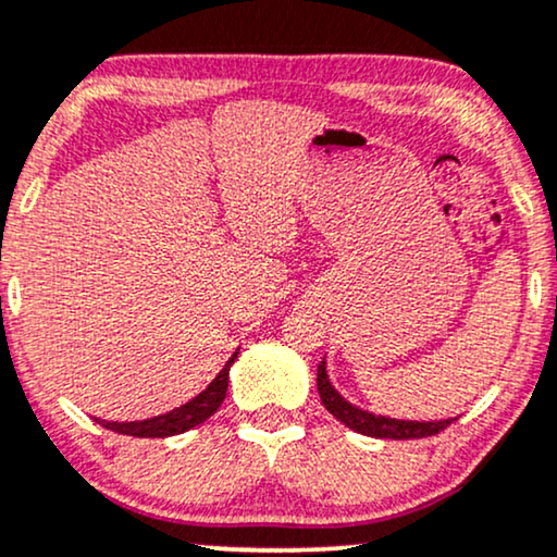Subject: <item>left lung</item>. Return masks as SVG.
<instances>
[{"label": "left lung", "mask_w": 557, "mask_h": 557, "mask_svg": "<svg viewBox=\"0 0 557 557\" xmlns=\"http://www.w3.org/2000/svg\"><path fill=\"white\" fill-rule=\"evenodd\" d=\"M315 385H319L321 404L326 406V411L334 419H339L344 426H349L351 432H360L364 436H375V440H421V436L440 434L442 429L453 424V419L442 421H408V419H391L380 417V413L364 411V408L349 404L347 398L342 396L339 391L331 385L329 372H326V357H323L319 364V377H315Z\"/></svg>", "instance_id": "8db88e82"}]
</instances>
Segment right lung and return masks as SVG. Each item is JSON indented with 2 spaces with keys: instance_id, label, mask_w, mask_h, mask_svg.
Masks as SVG:
<instances>
[{
  "instance_id": "obj_1",
  "label": "right lung",
  "mask_w": 557,
  "mask_h": 557,
  "mask_svg": "<svg viewBox=\"0 0 557 557\" xmlns=\"http://www.w3.org/2000/svg\"><path fill=\"white\" fill-rule=\"evenodd\" d=\"M236 355L238 351L231 355V360L223 364V370L218 372L213 380H210L206 391H200L193 400H187V404H182L180 408H172V411L161 413V417L144 421H123V424H117V421H102V426L110 429V432L128 436H174L189 432V429H195L197 424H202V421L213 417L218 406L223 404L228 391V370L231 364H234Z\"/></svg>"
}]
</instances>
